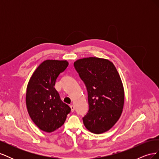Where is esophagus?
Listing matches in <instances>:
<instances>
[{
    "label": "esophagus",
    "instance_id": "esophagus-1",
    "mask_svg": "<svg viewBox=\"0 0 159 159\" xmlns=\"http://www.w3.org/2000/svg\"><path fill=\"white\" fill-rule=\"evenodd\" d=\"M70 107H71V112H74V110H75V107H74V105H70Z\"/></svg>",
    "mask_w": 159,
    "mask_h": 159
}]
</instances>
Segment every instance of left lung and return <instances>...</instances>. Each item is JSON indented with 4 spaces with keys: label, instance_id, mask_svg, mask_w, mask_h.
<instances>
[{
    "label": "left lung",
    "instance_id": "left-lung-1",
    "mask_svg": "<svg viewBox=\"0 0 159 159\" xmlns=\"http://www.w3.org/2000/svg\"><path fill=\"white\" fill-rule=\"evenodd\" d=\"M74 65L88 91L85 128L95 134L109 131L121 117L124 105L123 85L116 68L109 60L95 57L78 60Z\"/></svg>",
    "mask_w": 159,
    "mask_h": 159
}]
</instances>
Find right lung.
Segmentation results:
<instances>
[{
	"label": "right lung",
	"mask_w": 159,
	"mask_h": 159,
	"mask_svg": "<svg viewBox=\"0 0 159 159\" xmlns=\"http://www.w3.org/2000/svg\"><path fill=\"white\" fill-rule=\"evenodd\" d=\"M68 66L66 60H45L34 72L28 84V112L32 121L43 131L51 133L63 125L71 111L54 88L57 77Z\"/></svg>",
	"instance_id": "obj_1"
}]
</instances>
